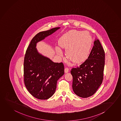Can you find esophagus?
<instances>
[{
	"label": "esophagus",
	"mask_w": 121,
	"mask_h": 121,
	"mask_svg": "<svg viewBox=\"0 0 121 121\" xmlns=\"http://www.w3.org/2000/svg\"><path fill=\"white\" fill-rule=\"evenodd\" d=\"M68 71H69V68H65V73H68Z\"/></svg>",
	"instance_id": "34e87169"
}]
</instances>
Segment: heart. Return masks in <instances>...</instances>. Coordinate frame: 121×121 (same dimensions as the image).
<instances>
[{
	"mask_svg": "<svg viewBox=\"0 0 121 121\" xmlns=\"http://www.w3.org/2000/svg\"><path fill=\"white\" fill-rule=\"evenodd\" d=\"M60 45L67 50L66 54L70 60L81 63L88 57L92 45L91 36L87 31L73 30L70 31L60 41ZM61 53L60 49H57Z\"/></svg>",
	"mask_w": 121,
	"mask_h": 121,
	"instance_id": "heart-1",
	"label": "heart"
}]
</instances>
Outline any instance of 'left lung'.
Returning <instances> with one entry per match:
<instances>
[{
  "label": "left lung",
  "mask_w": 121,
  "mask_h": 121,
  "mask_svg": "<svg viewBox=\"0 0 121 121\" xmlns=\"http://www.w3.org/2000/svg\"><path fill=\"white\" fill-rule=\"evenodd\" d=\"M104 51L95 39L87 59L77 68H73L72 88L76 95L82 98L93 95L102 84L105 63Z\"/></svg>",
  "instance_id": "left-lung-1"
}]
</instances>
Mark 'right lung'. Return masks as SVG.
Returning <instances> with one entry per match:
<instances>
[{
    "mask_svg": "<svg viewBox=\"0 0 121 121\" xmlns=\"http://www.w3.org/2000/svg\"><path fill=\"white\" fill-rule=\"evenodd\" d=\"M60 28L39 33L32 39L26 51L24 62V82L29 92L39 99H47L53 95L58 80L65 72L63 63L53 62L39 53L36 44Z\"/></svg>",
    "mask_w": 121,
    "mask_h": 121,
    "instance_id": "right-lung-1",
    "label": "right lung"
}]
</instances>
